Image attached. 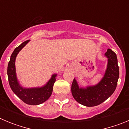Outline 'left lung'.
Masks as SVG:
<instances>
[{
	"label": "left lung",
	"mask_w": 129,
	"mask_h": 129,
	"mask_svg": "<svg viewBox=\"0 0 129 129\" xmlns=\"http://www.w3.org/2000/svg\"><path fill=\"white\" fill-rule=\"evenodd\" d=\"M108 59L107 70L103 79L94 86L79 88L75 79L72 84L71 90L74 98L79 103L86 107H94L101 104L113 94L119 78V67L116 54L108 49L105 54Z\"/></svg>",
	"instance_id": "obj_1"
}]
</instances>
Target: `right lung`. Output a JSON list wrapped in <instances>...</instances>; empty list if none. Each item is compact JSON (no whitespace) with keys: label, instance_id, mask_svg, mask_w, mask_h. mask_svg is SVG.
I'll list each match as a JSON object with an SVG mask.
<instances>
[{"label":"right lung","instance_id":"add662e5","mask_svg":"<svg viewBox=\"0 0 129 129\" xmlns=\"http://www.w3.org/2000/svg\"><path fill=\"white\" fill-rule=\"evenodd\" d=\"M29 40L26 41L16 48L12 53L8 66V77L9 84L11 90L23 102L31 105H37L44 103L51 96L53 91V86L55 82L57 74H53L46 85L42 87L23 88L19 85L15 71V59L18 53L20 52Z\"/></svg>","mask_w":129,"mask_h":129}]
</instances>
